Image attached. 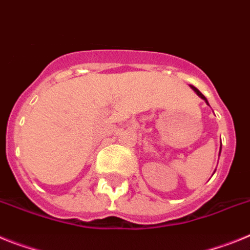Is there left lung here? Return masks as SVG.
<instances>
[{
  "mask_svg": "<svg viewBox=\"0 0 250 250\" xmlns=\"http://www.w3.org/2000/svg\"><path fill=\"white\" fill-rule=\"evenodd\" d=\"M191 88H192V89H193V91H195V92H196V93H197V95H198V96H200V97H201V99H202V100H205V102H206V104H208V100H206V97H205V96H204V95H202V93H201V92H200V91H198V89H197V88H196V87L191 86ZM220 151H221V146H220Z\"/></svg>",
  "mask_w": 250,
  "mask_h": 250,
  "instance_id": "obj_1",
  "label": "left lung"
}]
</instances>
